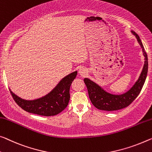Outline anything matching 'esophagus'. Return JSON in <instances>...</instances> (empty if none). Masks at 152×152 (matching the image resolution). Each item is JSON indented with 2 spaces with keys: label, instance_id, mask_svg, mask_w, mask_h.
Returning <instances> with one entry per match:
<instances>
[{
  "label": "esophagus",
  "instance_id": "obj_1",
  "mask_svg": "<svg viewBox=\"0 0 152 152\" xmlns=\"http://www.w3.org/2000/svg\"><path fill=\"white\" fill-rule=\"evenodd\" d=\"M79 73L80 74L81 76H84L86 73H87V70H86V68H84V67H81V68H79Z\"/></svg>",
  "mask_w": 152,
  "mask_h": 152
}]
</instances>
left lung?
Instances as JSON below:
<instances>
[{"instance_id":"obj_1","label":"left lung","mask_w":152,"mask_h":152,"mask_svg":"<svg viewBox=\"0 0 152 152\" xmlns=\"http://www.w3.org/2000/svg\"><path fill=\"white\" fill-rule=\"evenodd\" d=\"M131 33L136 37L137 41L142 48L145 61L143 69L138 79L129 90L121 94H111L89 78H84L83 79L88 88V95L91 102L93 105L100 110L116 111L128 107L138 96L145 81L148 71V55L145 51L144 47L138 34L132 30H131Z\"/></svg>"}]
</instances>
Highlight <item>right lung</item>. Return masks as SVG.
Masks as SVG:
<instances>
[{"mask_svg":"<svg viewBox=\"0 0 152 152\" xmlns=\"http://www.w3.org/2000/svg\"><path fill=\"white\" fill-rule=\"evenodd\" d=\"M77 71L65 76L48 94L34 100H26L16 95L11 89L14 100L21 108L28 113L43 116H53L60 113L68 105L70 100V87Z\"/></svg>","mask_w":152,"mask_h":152,"instance_id":"obj_1","label":"right lung"}]
</instances>
